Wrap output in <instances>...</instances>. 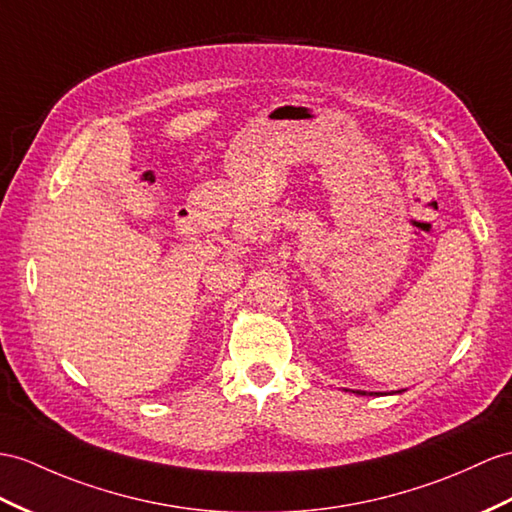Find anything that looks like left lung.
<instances>
[{
    "instance_id": "left-lung-1",
    "label": "left lung",
    "mask_w": 512,
    "mask_h": 512,
    "mask_svg": "<svg viewBox=\"0 0 512 512\" xmlns=\"http://www.w3.org/2000/svg\"><path fill=\"white\" fill-rule=\"evenodd\" d=\"M358 393H360V391H358ZM363 395H365V393H363Z\"/></svg>"
}]
</instances>
